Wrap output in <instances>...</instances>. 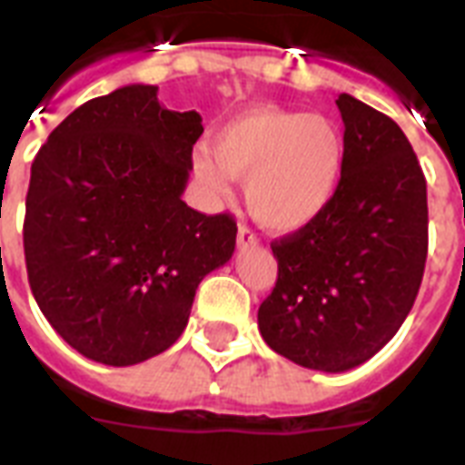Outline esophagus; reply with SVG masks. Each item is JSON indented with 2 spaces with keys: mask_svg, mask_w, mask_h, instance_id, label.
Wrapping results in <instances>:
<instances>
[{
  "mask_svg": "<svg viewBox=\"0 0 465 465\" xmlns=\"http://www.w3.org/2000/svg\"><path fill=\"white\" fill-rule=\"evenodd\" d=\"M236 241H239V248H248L258 243V236L253 233V229L246 224L239 226V233H236Z\"/></svg>",
  "mask_w": 465,
  "mask_h": 465,
  "instance_id": "obj_1",
  "label": "esophagus"
}]
</instances>
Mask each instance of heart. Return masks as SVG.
Instances as JSON below:
<instances>
[{
  "label": "heart",
  "mask_w": 465,
  "mask_h": 465,
  "mask_svg": "<svg viewBox=\"0 0 465 465\" xmlns=\"http://www.w3.org/2000/svg\"><path fill=\"white\" fill-rule=\"evenodd\" d=\"M210 152L193 159L197 178L217 195L229 175L246 178V204L272 232L313 224L338 197L345 173V140L335 123L313 113L255 105L212 133Z\"/></svg>",
  "instance_id": "heart-1"
}]
</instances>
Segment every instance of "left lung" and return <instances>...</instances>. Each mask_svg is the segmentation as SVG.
I'll return each mask as SVG.
<instances>
[{
    "label": "left lung",
    "mask_w": 465,
    "mask_h": 465,
    "mask_svg": "<svg viewBox=\"0 0 465 465\" xmlns=\"http://www.w3.org/2000/svg\"><path fill=\"white\" fill-rule=\"evenodd\" d=\"M345 173L325 214L272 243L277 282L262 340L316 371H347L403 325L427 261V181L403 130L340 94Z\"/></svg>",
    "instance_id": "obj_1"
}]
</instances>
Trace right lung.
<instances>
[{"label":"right lung","instance_id":"obj_1","mask_svg":"<svg viewBox=\"0 0 465 465\" xmlns=\"http://www.w3.org/2000/svg\"><path fill=\"white\" fill-rule=\"evenodd\" d=\"M130 84L69 113L33 159L24 253L43 316L111 367L161 354L188 325L197 284L236 246L232 214L183 203L200 113L166 111Z\"/></svg>","mask_w":465,"mask_h":465}]
</instances>
